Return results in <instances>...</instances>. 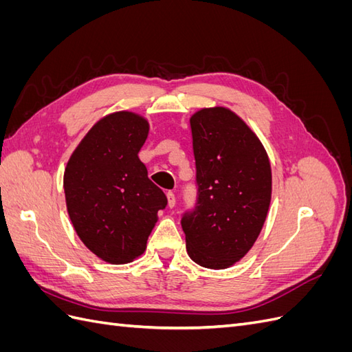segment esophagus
Returning a JSON list of instances; mask_svg holds the SVG:
<instances>
[{
  "label": "esophagus",
  "instance_id": "obj_1",
  "mask_svg": "<svg viewBox=\"0 0 352 352\" xmlns=\"http://www.w3.org/2000/svg\"><path fill=\"white\" fill-rule=\"evenodd\" d=\"M167 204L170 208H173L176 204V197L173 192H167Z\"/></svg>",
  "mask_w": 352,
  "mask_h": 352
}]
</instances>
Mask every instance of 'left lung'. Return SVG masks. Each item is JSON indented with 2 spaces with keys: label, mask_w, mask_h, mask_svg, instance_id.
Wrapping results in <instances>:
<instances>
[{
  "label": "left lung",
  "mask_w": 352,
  "mask_h": 352,
  "mask_svg": "<svg viewBox=\"0 0 352 352\" xmlns=\"http://www.w3.org/2000/svg\"><path fill=\"white\" fill-rule=\"evenodd\" d=\"M198 198L182 229L190 260L228 269L257 241L272 199V167L263 144L226 107L190 117Z\"/></svg>",
  "instance_id": "left-lung-1"
}]
</instances>
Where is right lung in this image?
Masks as SVG:
<instances>
[{
  "mask_svg": "<svg viewBox=\"0 0 352 352\" xmlns=\"http://www.w3.org/2000/svg\"><path fill=\"white\" fill-rule=\"evenodd\" d=\"M150 123L132 111L102 117L70 155L63 185L72 225L101 260L126 264L144 254L167 198L138 153Z\"/></svg>",
  "mask_w": 352,
  "mask_h": 352,
  "instance_id": "right-lung-1",
  "label": "right lung"
}]
</instances>
